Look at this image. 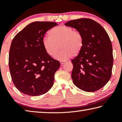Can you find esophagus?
I'll use <instances>...</instances> for the list:
<instances>
[{"label":"esophagus","instance_id":"obj_1","mask_svg":"<svg viewBox=\"0 0 122 122\" xmlns=\"http://www.w3.org/2000/svg\"><path fill=\"white\" fill-rule=\"evenodd\" d=\"M60 63L61 64V65H62V64L65 63L66 62V61H60Z\"/></svg>","mask_w":122,"mask_h":122}]
</instances>
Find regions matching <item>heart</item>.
Here are the masks:
<instances>
[{
	"mask_svg": "<svg viewBox=\"0 0 122 122\" xmlns=\"http://www.w3.org/2000/svg\"><path fill=\"white\" fill-rule=\"evenodd\" d=\"M49 36L43 39V46L51 56H55L60 61H66L81 53L84 46V38L82 33L70 26L60 25L49 30Z\"/></svg>",
	"mask_w": 122,
	"mask_h": 122,
	"instance_id": "obj_1",
	"label": "heart"
}]
</instances>
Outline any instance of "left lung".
I'll return each mask as SVG.
<instances>
[{"label":"left lung","mask_w":122,"mask_h":122,"mask_svg":"<svg viewBox=\"0 0 122 122\" xmlns=\"http://www.w3.org/2000/svg\"><path fill=\"white\" fill-rule=\"evenodd\" d=\"M65 25L79 30L84 38L82 51L71 61L73 83L85 92L100 89L112 74V48L108 33L100 24L88 18L71 20Z\"/></svg>","instance_id":"1"}]
</instances>
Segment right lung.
Returning a JSON list of instances; mask_svg holds the SVG:
<instances>
[{
    "label": "right lung",
    "instance_id": "obj_1",
    "mask_svg": "<svg viewBox=\"0 0 122 122\" xmlns=\"http://www.w3.org/2000/svg\"><path fill=\"white\" fill-rule=\"evenodd\" d=\"M56 22L36 21L28 25L12 40L9 65L13 83L20 92L31 96L46 93L52 87L60 62L45 51L43 39Z\"/></svg>",
    "mask_w": 122,
    "mask_h": 122
}]
</instances>
